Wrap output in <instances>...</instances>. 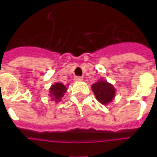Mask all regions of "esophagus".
Returning a JSON list of instances; mask_svg holds the SVG:
<instances>
[{
  "label": "esophagus",
  "mask_w": 157,
  "mask_h": 157,
  "mask_svg": "<svg viewBox=\"0 0 157 157\" xmlns=\"http://www.w3.org/2000/svg\"><path fill=\"white\" fill-rule=\"evenodd\" d=\"M75 80L76 82H81L83 80V78L81 77V76H76V77L75 78Z\"/></svg>",
  "instance_id": "obj_1"
}]
</instances>
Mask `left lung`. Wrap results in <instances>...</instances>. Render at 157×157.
<instances>
[{
    "instance_id": "left-lung-1",
    "label": "left lung",
    "mask_w": 157,
    "mask_h": 157,
    "mask_svg": "<svg viewBox=\"0 0 157 157\" xmlns=\"http://www.w3.org/2000/svg\"><path fill=\"white\" fill-rule=\"evenodd\" d=\"M92 90L96 98L102 105H108L116 96L114 86L107 81L101 79L92 85Z\"/></svg>"
}]
</instances>
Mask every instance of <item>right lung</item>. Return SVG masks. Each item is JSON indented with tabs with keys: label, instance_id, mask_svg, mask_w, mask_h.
<instances>
[{
	"label": "right lung",
	"instance_id": "right-lung-1",
	"mask_svg": "<svg viewBox=\"0 0 157 157\" xmlns=\"http://www.w3.org/2000/svg\"><path fill=\"white\" fill-rule=\"evenodd\" d=\"M67 88L62 83L56 82L49 89V96H50L52 101L55 102H59L61 101V98L63 97V94L66 93Z\"/></svg>",
	"mask_w": 157,
	"mask_h": 157
}]
</instances>
